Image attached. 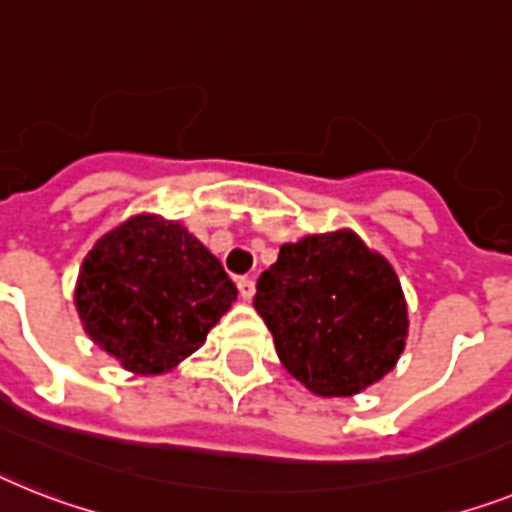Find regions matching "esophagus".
<instances>
[{
	"instance_id": "34e87169",
	"label": "esophagus",
	"mask_w": 512,
	"mask_h": 512,
	"mask_svg": "<svg viewBox=\"0 0 512 512\" xmlns=\"http://www.w3.org/2000/svg\"><path fill=\"white\" fill-rule=\"evenodd\" d=\"M238 290H240V298H243V301H251L253 293H256V285H253L251 277H240Z\"/></svg>"
}]
</instances>
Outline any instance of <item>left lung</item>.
I'll use <instances>...</instances> for the list:
<instances>
[{"label":"left lung","instance_id":"obj_1","mask_svg":"<svg viewBox=\"0 0 512 512\" xmlns=\"http://www.w3.org/2000/svg\"><path fill=\"white\" fill-rule=\"evenodd\" d=\"M253 308L282 366L319 398H350L390 374L408 306L392 264L353 230L285 243L256 282Z\"/></svg>","mask_w":512,"mask_h":512}]
</instances>
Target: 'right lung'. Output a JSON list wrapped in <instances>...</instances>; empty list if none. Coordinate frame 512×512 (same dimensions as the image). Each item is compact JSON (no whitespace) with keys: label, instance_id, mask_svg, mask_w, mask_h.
Returning <instances> with one entry per match:
<instances>
[{"label":"right lung","instance_id":"1","mask_svg":"<svg viewBox=\"0 0 512 512\" xmlns=\"http://www.w3.org/2000/svg\"><path fill=\"white\" fill-rule=\"evenodd\" d=\"M235 301L217 256L188 227L149 211L104 232L75 282L86 335L141 377L196 353Z\"/></svg>","mask_w":512,"mask_h":512}]
</instances>
